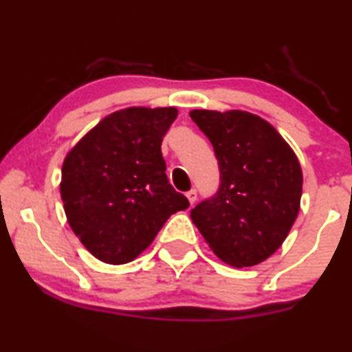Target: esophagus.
<instances>
[{
    "label": "esophagus",
    "instance_id": "34e87169",
    "mask_svg": "<svg viewBox=\"0 0 352 352\" xmlns=\"http://www.w3.org/2000/svg\"><path fill=\"white\" fill-rule=\"evenodd\" d=\"M187 198H188L190 205H193V203L197 201V190H190V192H187Z\"/></svg>",
    "mask_w": 352,
    "mask_h": 352
}]
</instances>
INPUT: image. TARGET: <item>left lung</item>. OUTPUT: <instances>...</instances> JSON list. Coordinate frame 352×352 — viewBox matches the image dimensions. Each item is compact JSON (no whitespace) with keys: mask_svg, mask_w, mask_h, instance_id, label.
Listing matches in <instances>:
<instances>
[{"mask_svg":"<svg viewBox=\"0 0 352 352\" xmlns=\"http://www.w3.org/2000/svg\"><path fill=\"white\" fill-rule=\"evenodd\" d=\"M190 118L213 144L221 180L217 195L198 203L190 218L226 264H261L297 219L303 185L297 155L257 114L193 109Z\"/></svg>","mask_w":352,"mask_h":352,"instance_id":"obj_1","label":"left lung"}]
</instances>
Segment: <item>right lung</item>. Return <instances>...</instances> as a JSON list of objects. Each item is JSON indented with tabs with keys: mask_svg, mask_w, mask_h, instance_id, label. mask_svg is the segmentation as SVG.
<instances>
[{
	"mask_svg": "<svg viewBox=\"0 0 352 352\" xmlns=\"http://www.w3.org/2000/svg\"><path fill=\"white\" fill-rule=\"evenodd\" d=\"M177 114L173 107L114 111L63 160L60 195L67 221L101 262L134 261L170 214L190 206L168 184L160 152Z\"/></svg>",
	"mask_w": 352,
	"mask_h": 352,
	"instance_id": "right-lung-1",
	"label": "right lung"
}]
</instances>
